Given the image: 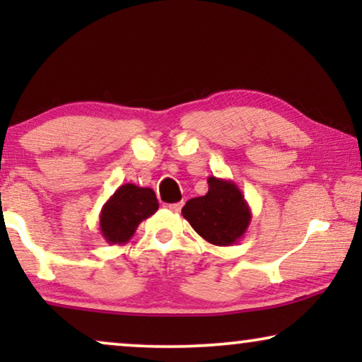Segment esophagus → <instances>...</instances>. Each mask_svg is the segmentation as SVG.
<instances>
[{"mask_svg": "<svg viewBox=\"0 0 362 362\" xmlns=\"http://www.w3.org/2000/svg\"><path fill=\"white\" fill-rule=\"evenodd\" d=\"M182 207V202H176V204H170L168 206V209H170L171 212H180Z\"/></svg>", "mask_w": 362, "mask_h": 362, "instance_id": "esophagus-1", "label": "esophagus"}]
</instances>
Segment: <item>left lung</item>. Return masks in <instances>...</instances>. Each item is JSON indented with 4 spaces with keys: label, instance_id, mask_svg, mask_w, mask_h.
<instances>
[{
    "label": "left lung",
    "instance_id": "left-lung-1",
    "mask_svg": "<svg viewBox=\"0 0 362 362\" xmlns=\"http://www.w3.org/2000/svg\"><path fill=\"white\" fill-rule=\"evenodd\" d=\"M207 185V194L187 201L181 214L209 244L234 245L249 229L250 207L234 181L209 176Z\"/></svg>",
    "mask_w": 362,
    "mask_h": 362
}]
</instances>
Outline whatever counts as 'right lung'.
<instances>
[{
    "instance_id": "right-lung-1",
    "label": "right lung",
    "mask_w": 362,
    "mask_h": 362,
    "mask_svg": "<svg viewBox=\"0 0 362 362\" xmlns=\"http://www.w3.org/2000/svg\"><path fill=\"white\" fill-rule=\"evenodd\" d=\"M158 199L151 187L123 185L108 197L98 216L100 234L110 245H125L141 221L158 211Z\"/></svg>"
}]
</instances>
